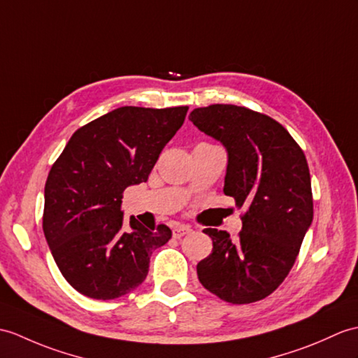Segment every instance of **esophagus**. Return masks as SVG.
<instances>
[{"label": "esophagus", "instance_id": "1", "mask_svg": "<svg viewBox=\"0 0 358 358\" xmlns=\"http://www.w3.org/2000/svg\"><path fill=\"white\" fill-rule=\"evenodd\" d=\"M190 231H192V229H190L189 226H176V227L172 229V236L178 239L181 236L190 234Z\"/></svg>", "mask_w": 358, "mask_h": 358}]
</instances>
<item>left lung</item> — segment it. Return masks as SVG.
Wrapping results in <instances>:
<instances>
[{
    "mask_svg": "<svg viewBox=\"0 0 358 358\" xmlns=\"http://www.w3.org/2000/svg\"><path fill=\"white\" fill-rule=\"evenodd\" d=\"M189 119L226 148L224 194L245 209L238 239L203 230L213 248L198 262V279L226 302L261 301L287 278L313 222L305 154L280 123L244 106L195 108Z\"/></svg>",
    "mask_w": 358,
    "mask_h": 358,
    "instance_id": "obj_1",
    "label": "left lung"
}]
</instances>
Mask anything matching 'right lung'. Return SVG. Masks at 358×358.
Instances as JSON below:
<instances>
[{
    "instance_id": "obj_1",
    "label": "right lung",
    "mask_w": 358,
    "mask_h": 358,
    "mask_svg": "<svg viewBox=\"0 0 358 358\" xmlns=\"http://www.w3.org/2000/svg\"><path fill=\"white\" fill-rule=\"evenodd\" d=\"M187 106H122L79 128L50 169L43 229L69 284L97 301L128 294L145 280L168 226L123 220V190L146 182Z\"/></svg>"
}]
</instances>
